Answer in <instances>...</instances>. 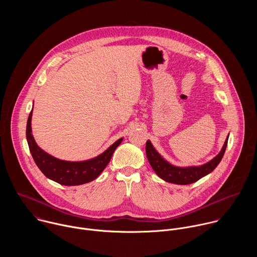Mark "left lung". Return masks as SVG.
I'll return each instance as SVG.
<instances>
[{
  "instance_id": "8db88e82",
  "label": "left lung",
  "mask_w": 257,
  "mask_h": 257,
  "mask_svg": "<svg viewBox=\"0 0 257 257\" xmlns=\"http://www.w3.org/2000/svg\"><path fill=\"white\" fill-rule=\"evenodd\" d=\"M228 138L229 136L227 137L224 143L222 151L219 152V154L215 158H213L210 162L198 167L181 168V167H176L171 165L164 158H162V156L155 150L150 140L146 141L145 152H146V157H148V160L152 168L160 178H162L163 180L169 183H174V184L187 185L198 181L200 178L211 173L216 168L219 162L222 161L224 154L226 152Z\"/></svg>"
}]
</instances>
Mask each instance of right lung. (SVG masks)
I'll use <instances>...</instances> for the list:
<instances>
[{
    "instance_id": "1",
    "label": "right lung",
    "mask_w": 257,
    "mask_h": 257,
    "mask_svg": "<svg viewBox=\"0 0 257 257\" xmlns=\"http://www.w3.org/2000/svg\"><path fill=\"white\" fill-rule=\"evenodd\" d=\"M31 118L32 111L29 114L26 126V138L31 156L43 172L49 179L65 186H75L85 184L96 179L104 170L115 152V150L123 141V138L118 139L114 144L104 151L101 155L88 161L83 162H67L54 158L44 152L36 144L33 135L31 134Z\"/></svg>"
}]
</instances>
